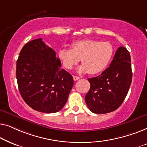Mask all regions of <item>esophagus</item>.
I'll return each mask as SVG.
<instances>
[{
  "label": "esophagus",
  "instance_id": "obj_1",
  "mask_svg": "<svg viewBox=\"0 0 147 147\" xmlns=\"http://www.w3.org/2000/svg\"><path fill=\"white\" fill-rule=\"evenodd\" d=\"M73 78H74V81H77V80L80 79V78L78 77V76H73Z\"/></svg>",
  "mask_w": 147,
  "mask_h": 147
}]
</instances>
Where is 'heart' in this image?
I'll use <instances>...</instances> for the list:
<instances>
[{
  "label": "heart",
  "mask_w": 147,
  "mask_h": 147,
  "mask_svg": "<svg viewBox=\"0 0 147 147\" xmlns=\"http://www.w3.org/2000/svg\"><path fill=\"white\" fill-rule=\"evenodd\" d=\"M113 54L114 47L109 42L85 39L73 42L71 49H60L59 57L64 67L69 70L81 59L82 65L78 67V71L94 75L107 67Z\"/></svg>",
  "instance_id": "heart-1"
}]
</instances>
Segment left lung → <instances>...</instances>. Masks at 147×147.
I'll list each match as a JSON object with an SVG mask.
<instances>
[{
	"mask_svg": "<svg viewBox=\"0 0 147 147\" xmlns=\"http://www.w3.org/2000/svg\"><path fill=\"white\" fill-rule=\"evenodd\" d=\"M131 59L126 48H118L110 67L101 75L88 78L90 88L85 101L95 114L113 112L122 104L132 82Z\"/></svg>",
	"mask_w": 147,
	"mask_h": 147,
	"instance_id": "obj_1",
	"label": "left lung"
}]
</instances>
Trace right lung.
I'll return each mask as SVG.
<instances>
[{"label":"right lung","mask_w":147,"mask_h":147,"mask_svg":"<svg viewBox=\"0 0 147 147\" xmlns=\"http://www.w3.org/2000/svg\"><path fill=\"white\" fill-rule=\"evenodd\" d=\"M55 55L39 38L23 46L17 61L16 77L22 98L33 110L44 113L61 110L74 86L73 77L60 68Z\"/></svg>","instance_id":"right-lung-1"}]
</instances>
